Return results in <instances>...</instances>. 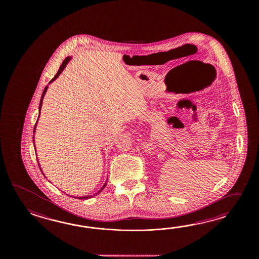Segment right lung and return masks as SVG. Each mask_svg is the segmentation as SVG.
Instances as JSON below:
<instances>
[{"label": "right lung", "mask_w": 259, "mask_h": 259, "mask_svg": "<svg viewBox=\"0 0 259 259\" xmlns=\"http://www.w3.org/2000/svg\"><path fill=\"white\" fill-rule=\"evenodd\" d=\"M70 59H71V57L70 56H67L66 57V59L65 60L63 61V63H62V65H61L60 67H59V70L57 71V73H56V75H55V77H54V78H52V80L50 81V83L53 82V81H55V79L57 78V77H59V75H60L61 73H62V71L65 69V67H66V65L68 64V62L70 61ZM47 89H48V86H46L45 87V89H44V93H42V94H41V97H40V101H39V116H38V119H37V122H36V124H35V126H34V130H33V144H34V149H35V153H36V146H35V140H34V134H35V132H36V126H37V123H38V120H39V114H40V109H41V105H42V101H44V95H45V94H46V92H47ZM37 157V161H38V156H36ZM38 165H39V169H40V171H41V173H42V175H44V172H42V170H41V167H40V165H39V161H38ZM45 177V176H44ZM46 178V177H45ZM106 184H107V180H106V182H105V184L103 185V187L101 188L100 189L99 191L97 192L96 193H94V194H92V195H87V196H80V197H76L77 199H81V200H85V199H89V198H92V197H94V196H95V195H97V194H99L104 189H105V186H106ZM75 198V197H74Z\"/></svg>", "instance_id": "add662e5"}]
</instances>
